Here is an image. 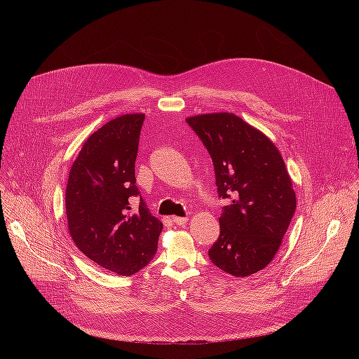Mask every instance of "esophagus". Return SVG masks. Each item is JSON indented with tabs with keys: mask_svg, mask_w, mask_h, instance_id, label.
<instances>
[{
	"mask_svg": "<svg viewBox=\"0 0 359 359\" xmlns=\"http://www.w3.org/2000/svg\"><path fill=\"white\" fill-rule=\"evenodd\" d=\"M172 222H173L175 224H177V226H183V224L187 223V217H177V216H173V217H172Z\"/></svg>",
	"mask_w": 359,
	"mask_h": 359,
	"instance_id": "obj_1",
	"label": "esophagus"
}]
</instances>
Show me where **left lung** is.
I'll return each mask as SVG.
<instances>
[{"label":"left lung","mask_w":359,"mask_h":359,"mask_svg":"<svg viewBox=\"0 0 359 359\" xmlns=\"http://www.w3.org/2000/svg\"><path fill=\"white\" fill-rule=\"evenodd\" d=\"M213 161L223 208L220 236L209 250L212 263L247 277L274 259L295 212V193L276 144L233 114L186 119Z\"/></svg>","instance_id":"obj_1"}]
</instances>
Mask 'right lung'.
I'll return each instance as SVG.
<instances>
[{
  "label": "right lung",
  "mask_w": 359,
  "mask_h": 359,
  "mask_svg": "<svg viewBox=\"0 0 359 359\" xmlns=\"http://www.w3.org/2000/svg\"><path fill=\"white\" fill-rule=\"evenodd\" d=\"M143 114L118 116L83 143L65 193L69 234L89 260L119 276L146 267L158 251L162 222L136 186L135 161ZM135 196L140 213L130 212Z\"/></svg>",
  "instance_id": "add662e5"
}]
</instances>
